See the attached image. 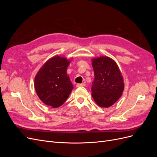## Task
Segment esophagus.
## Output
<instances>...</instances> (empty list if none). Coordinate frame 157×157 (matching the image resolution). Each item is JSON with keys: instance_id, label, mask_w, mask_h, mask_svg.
<instances>
[{"instance_id": "esophagus-1", "label": "esophagus", "mask_w": 157, "mask_h": 157, "mask_svg": "<svg viewBox=\"0 0 157 157\" xmlns=\"http://www.w3.org/2000/svg\"><path fill=\"white\" fill-rule=\"evenodd\" d=\"M85 84L84 83H82V84H77V87H81V86H85Z\"/></svg>"}]
</instances>
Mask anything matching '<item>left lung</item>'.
<instances>
[{
  "label": "left lung",
  "instance_id": "left-lung-1",
  "mask_svg": "<svg viewBox=\"0 0 157 157\" xmlns=\"http://www.w3.org/2000/svg\"><path fill=\"white\" fill-rule=\"evenodd\" d=\"M94 80L92 96L99 107H109L119 99L124 88V79L117 63L107 56L92 59Z\"/></svg>",
  "mask_w": 157,
  "mask_h": 157
}]
</instances>
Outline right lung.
Returning <instances> with one entry per match:
<instances>
[{"label": "right lung", "instance_id": "add662e5", "mask_svg": "<svg viewBox=\"0 0 157 157\" xmlns=\"http://www.w3.org/2000/svg\"><path fill=\"white\" fill-rule=\"evenodd\" d=\"M71 60L55 56L42 66L35 77L36 93L46 105L53 108L62 105L73 88L67 69Z\"/></svg>", "mask_w": 157, "mask_h": 157}]
</instances>
